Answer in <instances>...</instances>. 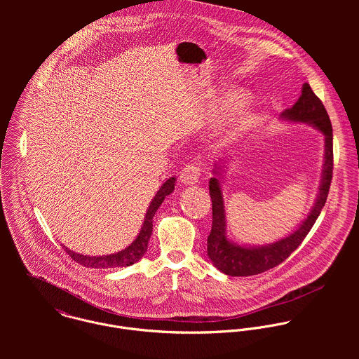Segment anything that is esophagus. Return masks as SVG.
Listing matches in <instances>:
<instances>
[{"instance_id":"esophagus-1","label":"esophagus","mask_w":359,"mask_h":359,"mask_svg":"<svg viewBox=\"0 0 359 359\" xmlns=\"http://www.w3.org/2000/svg\"><path fill=\"white\" fill-rule=\"evenodd\" d=\"M201 178V168L195 164H187L180 172V181L184 185H194Z\"/></svg>"}]
</instances>
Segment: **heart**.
I'll return each instance as SVG.
<instances>
[{
  "mask_svg": "<svg viewBox=\"0 0 359 359\" xmlns=\"http://www.w3.org/2000/svg\"><path fill=\"white\" fill-rule=\"evenodd\" d=\"M241 94L238 91H233V90H229L228 93H225L222 95V100L226 104H229V102H233ZM248 118H249V113H248V106L245 104H241L238 106L232 113L231 116L228 117L226 123L224 124L221 133H219V138L221 141H228V140H232L235 135H238L245 124L248 123Z\"/></svg>",
  "mask_w": 359,
  "mask_h": 359,
  "instance_id": "b5f03b06",
  "label": "heart"
}]
</instances>
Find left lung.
Here are the masks:
<instances>
[{
  "mask_svg": "<svg viewBox=\"0 0 359 359\" xmlns=\"http://www.w3.org/2000/svg\"><path fill=\"white\" fill-rule=\"evenodd\" d=\"M280 118L289 123H304L319 130L325 137V157L320 174V185L307 218L289 236L264 246H241L226 236V217L221 178L225 171V160H219L212 170L208 188L212 203V225L207 238V256L212 265L229 276H250L265 272L290 256L304 241L326 203L333 174V130L329 114L313 94L309 84L304 83L299 101L282 111Z\"/></svg>",
  "mask_w": 359,
  "mask_h": 359,
  "instance_id": "8db88e82",
  "label": "left lung"
}]
</instances>
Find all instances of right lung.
Instances as JSON below:
<instances>
[{"label": "right lung", "instance_id": "add662e5", "mask_svg": "<svg viewBox=\"0 0 359 359\" xmlns=\"http://www.w3.org/2000/svg\"><path fill=\"white\" fill-rule=\"evenodd\" d=\"M175 181H177L175 177H171L160 187V189L154 195V198L152 199L151 205H149V208L145 214V219H144V224L141 226V231H140L138 236L124 250L117 252L114 255H107V256H84V255H79V253L67 249L63 245H60V246L67 253V256L70 257L72 259H74L76 262H79L80 265H84V266H90V268H116V266L133 265L134 262L140 261L142 256L145 255V252L148 249V242L151 239L152 229H154V214H156L157 208L163 203V201L165 199V196H168L174 191Z\"/></svg>", "mask_w": 359, "mask_h": 359}]
</instances>
